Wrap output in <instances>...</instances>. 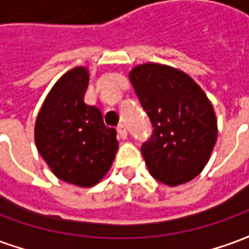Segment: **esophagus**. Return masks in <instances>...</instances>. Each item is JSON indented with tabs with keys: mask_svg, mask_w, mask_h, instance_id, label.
Masks as SVG:
<instances>
[{
	"mask_svg": "<svg viewBox=\"0 0 249 249\" xmlns=\"http://www.w3.org/2000/svg\"><path fill=\"white\" fill-rule=\"evenodd\" d=\"M117 133H119V137L121 140H125L126 136H128V132H126V129H125V126L123 124H120L117 126Z\"/></svg>",
	"mask_w": 249,
	"mask_h": 249,
	"instance_id": "34e87169",
	"label": "esophagus"
}]
</instances>
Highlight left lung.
Returning <instances> with one entry per match:
<instances>
[{
  "label": "left lung",
  "mask_w": 249,
  "mask_h": 249,
  "mask_svg": "<svg viewBox=\"0 0 249 249\" xmlns=\"http://www.w3.org/2000/svg\"><path fill=\"white\" fill-rule=\"evenodd\" d=\"M129 80L153 125L141 152L149 173L178 187L201 173L217 140L212 104L187 73L159 62L133 66Z\"/></svg>",
  "instance_id": "left-lung-1"
}]
</instances>
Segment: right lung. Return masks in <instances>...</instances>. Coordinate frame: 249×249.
<instances>
[{
    "mask_svg": "<svg viewBox=\"0 0 249 249\" xmlns=\"http://www.w3.org/2000/svg\"><path fill=\"white\" fill-rule=\"evenodd\" d=\"M89 71L76 66L52 87L37 114L35 142L53 175L81 188L98 184L112 167L119 141L101 110L84 101Z\"/></svg>",
    "mask_w": 249,
    "mask_h": 249,
    "instance_id": "add662e5",
    "label": "right lung"
}]
</instances>
